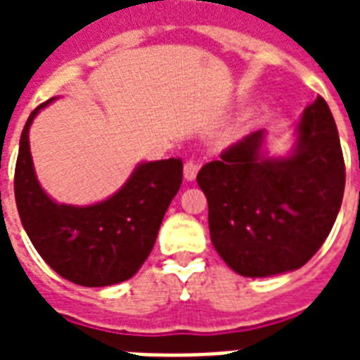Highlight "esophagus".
Segmentation results:
<instances>
[{"label": "esophagus", "instance_id": "obj_1", "mask_svg": "<svg viewBox=\"0 0 360 360\" xmlns=\"http://www.w3.org/2000/svg\"><path fill=\"white\" fill-rule=\"evenodd\" d=\"M198 169H200V166H198V164L194 162V160H186V162H185V168H183V174H185V179H186V181H194V179H196Z\"/></svg>", "mask_w": 360, "mask_h": 360}]
</instances>
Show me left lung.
<instances>
[{
    "mask_svg": "<svg viewBox=\"0 0 360 360\" xmlns=\"http://www.w3.org/2000/svg\"><path fill=\"white\" fill-rule=\"evenodd\" d=\"M263 138V130L245 136L196 177L214 250L250 278L302 267L333 230L346 185L338 130L321 97L302 112L291 155L265 157Z\"/></svg>",
    "mask_w": 360,
    "mask_h": 360,
    "instance_id": "8db88e82",
    "label": "left lung"
}]
</instances>
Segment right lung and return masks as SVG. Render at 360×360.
Here are the masks:
<instances>
[{"label":"right lung","instance_id":"right-lung-1","mask_svg":"<svg viewBox=\"0 0 360 360\" xmlns=\"http://www.w3.org/2000/svg\"><path fill=\"white\" fill-rule=\"evenodd\" d=\"M20 136L14 198L20 220L50 267L78 285L104 288L138 273L153 250L158 228L183 181V160L168 158L136 166L129 181L104 202L87 207L56 203L37 181L30 151V127Z\"/></svg>","mask_w":360,"mask_h":360}]
</instances>
